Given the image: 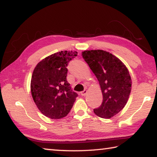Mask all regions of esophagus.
Here are the masks:
<instances>
[{
	"instance_id": "esophagus-1",
	"label": "esophagus",
	"mask_w": 157,
	"mask_h": 157,
	"mask_svg": "<svg viewBox=\"0 0 157 157\" xmlns=\"http://www.w3.org/2000/svg\"><path fill=\"white\" fill-rule=\"evenodd\" d=\"M86 94H87V91H86V90H84L83 91H82V92L80 93V94H81V95H82V96H85V95H86Z\"/></svg>"
}]
</instances>
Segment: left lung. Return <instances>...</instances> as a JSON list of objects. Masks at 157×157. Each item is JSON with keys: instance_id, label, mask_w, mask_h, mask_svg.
I'll list each match as a JSON object with an SVG mask.
<instances>
[{"instance_id": "left-lung-1", "label": "left lung", "mask_w": 157, "mask_h": 157, "mask_svg": "<svg viewBox=\"0 0 157 157\" xmlns=\"http://www.w3.org/2000/svg\"><path fill=\"white\" fill-rule=\"evenodd\" d=\"M82 57L96 76L103 100L94 113L110 118L123 109L132 90V79L126 66L111 53L102 50H84Z\"/></svg>"}]
</instances>
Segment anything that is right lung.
Listing matches in <instances>:
<instances>
[{"mask_svg": "<svg viewBox=\"0 0 157 157\" xmlns=\"http://www.w3.org/2000/svg\"><path fill=\"white\" fill-rule=\"evenodd\" d=\"M76 51H61L46 57L34 68L31 78L32 96L39 110L48 118L60 119L68 115L78 94L67 82L68 62Z\"/></svg>", "mask_w": 157, "mask_h": 157, "instance_id": "right-lung-1", "label": "right lung"}]
</instances>
